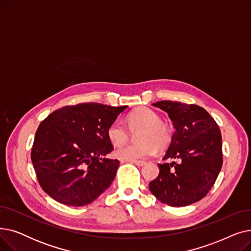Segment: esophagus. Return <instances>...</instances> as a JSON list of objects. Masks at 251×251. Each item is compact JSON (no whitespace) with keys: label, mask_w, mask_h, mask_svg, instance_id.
Masks as SVG:
<instances>
[{"label":"esophagus","mask_w":251,"mask_h":251,"mask_svg":"<svg viewBox=\"0 0 251 251\" xmlns=\"http://www.w3.org/2000/svg\"><path fill=\"white\" fill-rule=\"evenodd\" d=\"M132 163H134L135 165H137V166H139V167H141V166H143V165H146V162H144V161H133Z\"/></svg>","instance_id":"esophagus-1"}]
</instances>
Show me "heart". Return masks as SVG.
Wrapping results in <instances>:
<instances>
[{"instance_id":"obj_1","label":"heart","mask_w":251,"mask_h":251,"mask_svg":"<svg viewBox=\"0 0 251 251\" xmlns=\"http://www.w3.org/2000/svg\"><path fill=\"white\" fill-rule=\"evenodd\" d=\"M126 122L131 130L142 129L140 142L128 143L118 148L114 154L122 161H137L152 155L156 150L167 149L172 141V130L162 122L161 116L149 108H138L129 113ZM107 137L113 146H121L129 138V132L120 120L113 121L107 128Z\"/></svg>"}]
</instances>
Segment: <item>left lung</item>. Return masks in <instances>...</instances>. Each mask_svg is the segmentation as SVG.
I'll return each mask as SVG.
<instances>
[{"label": "left lung", "instance_id": "1", "mask_svg": "<svg viewBox=\"0 0 251 251\" xmlns=\"http://www.w3.org/2000/svg\"><path fill=\"white\" fill-rule=\"evenodd\" d=\"M167 112L176 131L150 190L163 203L186 206L201 201L214 186L223 165L222 135L214 118L197 104L161 100L152 103Z\"/></svg>", "mask_w": 251, "mask_h": 251}]
</instances>
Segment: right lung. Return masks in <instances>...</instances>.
Masks as SVG:
<instances>
[{
  "label": "right lung",
  "instance_id": "right-lung-1",
  "mask_svg": "<svg viewBox=\"0 0 251 251\" xmlns=\"http://www.w3.org/2000/svg\"><path fill=\"white\" fill-rule=\"evenodd\" d=\"M126 108L99 102L66 105L39 124L31 161L39 185L51 199L82 206L109 188L120 162L100 156L114 150L107 128Z\"/></svg>",
  "mask_w": 251,
  "mask_h": 251
}]
</instances>
